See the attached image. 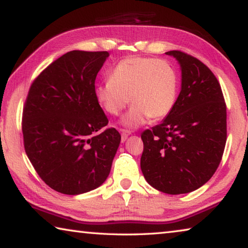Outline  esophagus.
Returning a JSON list of instances; mask_svg holds the SVG:
<instances>
[{"label":"esophagus","instance_id":"1","mask_svg":"<svg viewBox=\"0 0 248 248\" xmlns=\"http://www.w3.org/2000/svg\"><path fill=\"white\" fill-rule=\"evenodd\" d=\"M120 132H121V141L123 142L127 140V138L130 136V133H131L130 131H128V130H124V129H121Z\"/></svg>","mask_w":248,"mask_h":248}]
</instances>
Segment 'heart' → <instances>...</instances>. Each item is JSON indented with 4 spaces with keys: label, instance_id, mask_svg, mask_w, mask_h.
<instances>
[{
    "label": "heart",
    "instance_id": "b5f03b06",
    "mask_svg": "<svg viewBox=\"0 0 248 248\" xmlns=\"http://www.w3.org/2000/svg\"><path fill=\"white\" fill-rule=\"evenodd\" d=\"M177 73L169 61L131 56L120 60L109 73V79L95 90L98 104L109 115L117 116L131 102L124 117L129 128L143 124L149 117L164 118L177 99Z\"/></svg>",
    "mask_w": 248,
    "mask_h": 248
}]
</instances>
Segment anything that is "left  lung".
<instances>
[{"label":"left lung","mask_w":248,"mask_h":248,"mask_svg":"<svg viewBox=\"0 0 248 248\" xmlns=\"http://www.w3.org/2000/svg\"><path fill=\"white\" fill-rule=\"evenodd\" d=\"M182 68V90L161 124L141 134V170L151 186L187 194L212 177L226 142V105L220 83L207 65L186 52H166Z\"/></svg>","instance_id":"1"}]
</instances>
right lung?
Listing matches in <instances>:
<instances>
[{"mask_svg":"<svg viewBox=\"0 0 248 248\" xmlns=\"http://www.w3.org/2000/svg\"><path fill=\"white\" fill-rule=\"evenodd\" d=\"M107 51L66 52L33 79L25 100L24 148L39 177L58 192L78 195L108 177L120 143L95 96Z\"/></svg>","mask_w":248,"mask_h":248,"instance_id":"1","label":"right lung"}]
</instances>
